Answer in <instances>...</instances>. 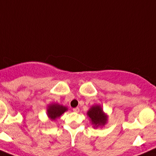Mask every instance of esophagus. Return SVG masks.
Returning <instances> with one entry per match:
<instances>
[{"label": "esophagus", "instance_id": "obj_1", "mask_svg": "<svg viewBox=\"0 0 156 156\" xmlns=\"http://www.w3.org/2000/svg\"><path fill=\"white\" fill-rule=\"evenodd\" d=\"M73 112H77V113H78V112H79V108H73Z\"/></svg>", "mask_w": 156, "mask_h": 156}]
</instances>
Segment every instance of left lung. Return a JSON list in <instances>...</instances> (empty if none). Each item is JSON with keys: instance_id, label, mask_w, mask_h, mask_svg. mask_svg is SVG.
<instances>
[{"instance_id": "1", "label": "left lung", "mask_w": 156, "mask_h": 156, "mask_svg": "<svg viewBox=\"0 0 156 156\" xmlns=\"http://www.w3.org/2000/svg\"><path fill=\"white\" fill-rule=\"evenodd\" d=\"M88 115L91 119V122L95 126L104 125L107 122V116L103 112L102 108L99 105H96L90 108L88 112Z\"/></svg>"}]
</instances>
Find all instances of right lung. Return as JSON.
<instances>
[{
	"label": "right lung",
	"instance_id": "right-lung-1",
	"mask_svg": "<svg viewBox=\"0 0 156 156\" xmlns=\"http://www.w3.org/2000/svg\"><path fill=\"white\" fill-rule=\"evenodd\" d=\"M67 110V108L66 107H63L62 105H59V104H51L48 107V115L52 120H55V119H57L58 117L61 115L62 114L64 113V112Z\"/></svg>",
	"mask_w": 156,
	"mask_h": 156
}]
</instances>
